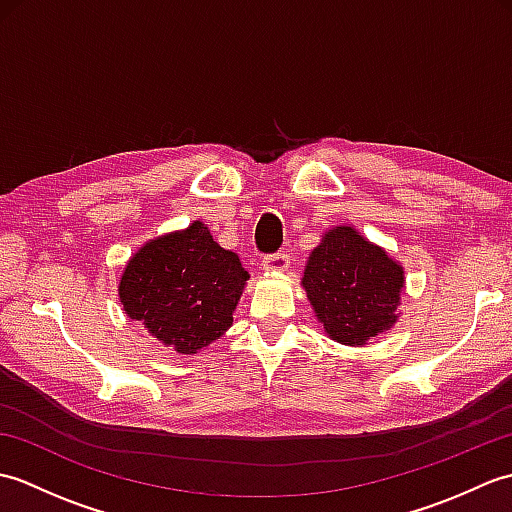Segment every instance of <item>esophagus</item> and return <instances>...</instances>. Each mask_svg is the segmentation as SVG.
<instances>
[{
	"instance_id": "obj_1",
	"label": "esophagus",
	"mask_w": 512,
	"mask_h": 512,
	"mask_svg": "<svg viewBox=\"0 0 512 512\" xmlns=\"http://www.w3.org/2000/svg\"><path fill=\"white\" fill-rule=\"evenodd\" d=\"M262 266L266 270H286L290 266V255L288 253H273L262 259Z\"/></svg>"
}]
</instances>
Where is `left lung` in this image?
I'll return each mask as SVG.
<instances>
[{
	"label": "left lung",
	"instance_id": "8db88e82",
	"mask_svg": "<svg viewBox=\"0 0 512 512\" xmlns=\"http://www.w3.org/2000/svg\"><path fill=\"white\" fill-rule=\"evenodd\" d=\"M402 268L352 226H336L312 250L303 288L330 339L363 345L396 323Z\"/></svg>",
	"mask_w": 512,
	"mask_h": 512
}]
</instances>
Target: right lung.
I'll use <instances>...</instances> for the list:
<instances>
[{"mask_svg": "<svg viewBox=\"0 0 512 512\" xmlns=\"http://www.w3.org/2000/svg\"><path fill=\"white\" fill-rule=\"evenodd\" d=\"M248 273L239 257L213 242L202 222L145 244L127 264L118 295L127 317L158 341L195 354L233 323Z\"/></svg>", "mask_w": 512, "mask_h": 512, "instance_id": "obj_1", "label": "right lung"}]
</instances>
